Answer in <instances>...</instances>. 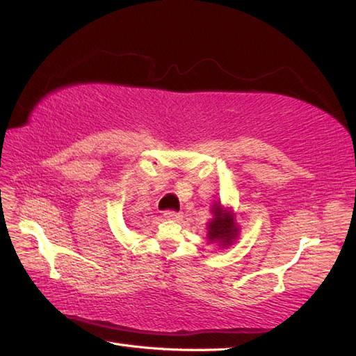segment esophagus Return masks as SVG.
I'll use <instances>...</instances> for the list:
<instances>
[{"instance_id":"34e87169","label":"esophagus","mask_w":356,"mask_h":356,"mask_svg":"<svg viewBox=\"0 0 356 356\" xmlns=\"http://www.w3.org/2000/svg\"><path fill=\"white\" fill-rule=\"evenodd\" d=\"M164 218L169 219V220H179L181 218H183V215H181V213H178V211H173V210H165Z\"/></svg>"}]
</instances>
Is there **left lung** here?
Segmentation results:
<instances>
[{
  "mask_svg": "<svg viewBox=\"0 0 356 356\" xmlns=\"http://www.w3.org/2000/svg\"><path fill=\"white\" fill-rule=\"evenodd\" d=\"M213 219L207 225L209 242L219 243L220 248L228 247L239 234V227L234 220V213L225 210L220 204H215L211 209Z\"/></svg>",
  "mask_w": 356,
  "mask_h": 356,
  "instance_id": "left-lung-1",
  "label": "left lung"
}]
</instances>
